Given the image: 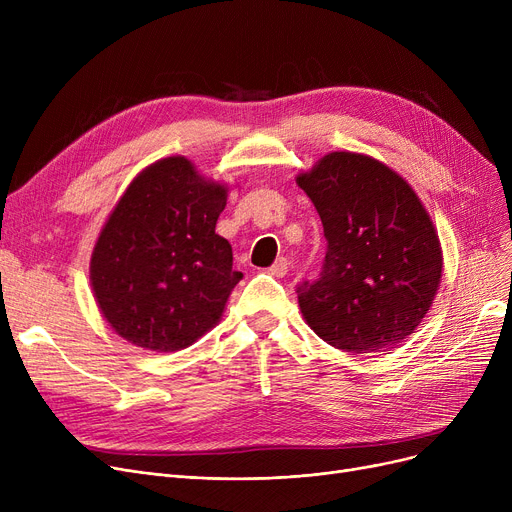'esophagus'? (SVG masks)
I'll return each mask as SVG.
<instances>
[{"label": "esophagus", "instance_id": "1", "mask_svg": "<svg viewBox=\"0 0 512 512\" xmlns=\"http://www.w3.org/2000/svg\"><path fill=\"white\" fill-rule=\"evenodd\" d=\"M267 272H270L274 278H284L288 274V261L284 257H280Z\"/></svg>", "mask_w": 512, "mask_h": 512}]
</instances>
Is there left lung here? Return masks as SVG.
<instances>
[{"label":"left lung","mask_w":512,"mask_h":512,"mask_svg":"<svg viewBox=\"0 0 512 512\" xmlns=\"http://www.w3.org/2000/svg\"><path fill=\"white\" fill-rule=\"evenodd\" d=\"M315 205L328 253L321 278L299 288L307 326L348 353L409 338L432 307L442 245L413 186L384 161L332 151L297 176Z\"/></svg>","instance_id":"8db88e82"}]
</instances>
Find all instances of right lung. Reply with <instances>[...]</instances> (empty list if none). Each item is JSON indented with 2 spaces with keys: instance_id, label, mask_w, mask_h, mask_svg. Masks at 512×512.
Segmentation results:
<instances>
[{
  "instance_id": "obj_1",
  "label": "right lung",
  "mask_w": 512,
  "mask_h": 512,
  "mask_svg": "<svg viewBox=\"0 0 512 512\" xmlns=\"http://www.w3.org/2000/svg\"><path fill=\"white\" fill-rule=\"evenodd\" d=\"M228 184L184 155L153 161L126 186L95 240L93 297L112 330L155 353L195 344L218 326L232 288L230 242L215 234Z\"/></svg>"
}]
</instances>
